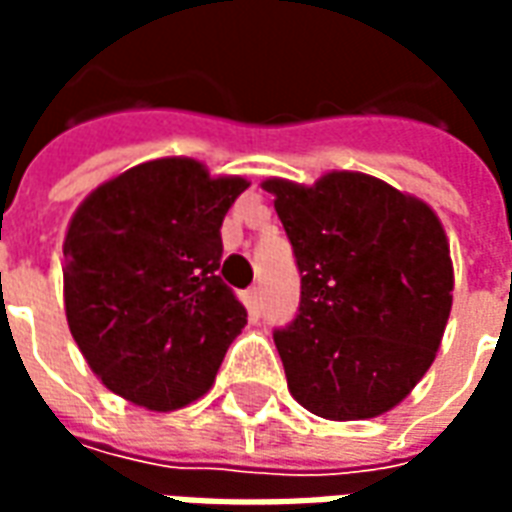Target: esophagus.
I'll return each instance as SVG.
<instances>
[{
    "label": "esophagus",
    "mask_w": 512,
    "mask_h": 512,
    "mask_svg": "<svg viewBox=\"0 0 512 512\" xmlns=\"http://www.w3.org/2000/svg\"><path fill=\"white\" fill-rule=\"evenodd\" d=\"M246 307H249V312H252V315H260V310H263V299H260V288H249L246 290Z\"/></svg>",
    "instance_id": "34e87169"
}]
</instances>
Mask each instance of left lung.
I'll return each instance as SVG.
<instances>
[{
    "mask_svg": "<svg viewBox=\"0 0 512 512\" xmlns=\"http://www.w3.org/2000/svg\"><path fill=\"white\" fill-rule=\"evenodd\" d=\"M288 233L301 307L274 334L290 395L334 422L403 403L436 359L452 310L450 241L428 202L332 169L312 186L260 183Z\"/></svg>",
    "mask_w": 512,
    "mask_h": 512,
    "instance_id": "obj_1",
    "label": "left lung"
}]
</instances>
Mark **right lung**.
<instances>
[{
  "label": "right lung",
  "instance_id": "1",
  "mask_svg": "<svg viewBox=\"0 0 512 512\" xmlns=\"http://www.w3.org/2000/svg\"><path fill=\"white\" fill-rule=\"evenodd\" d=\"M241 175L167 156L120 172L76 208L62 244L73 340L106 389L175 411L216 381L246 310L219 277V227Z\"/></svg>",
  "mask_w": 512,
  "mask_h": 512
}]
</instances>
